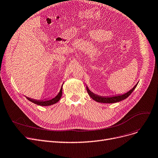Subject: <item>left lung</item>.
Wrapping results in <instances>:
<instances>
[{"instance_id":"left-lung-1","label":"left lung","mask_w":158,"mask_h":158,"mask_svg":"<svg viewBox=\"0 0 158 158\" xmlns=\"http://www.w3.org/2000/svg\"><path fill=\"white\" fill-rule=\"evenodd\" d=\"M138 83H137L133 88H132L129 92L127 93L123 94V95H119L117 96H113V97H102V96H99L98 95H95L94 93H92L90 90H89L88 88L86 87V90L88 95L90 96V98H92L95 101L99 102H102V103H114V102H119L122 100H124L127 99L128 96L132 94V92L134 91L135 87L138 85Z\"/></svg>"}]
</instances>
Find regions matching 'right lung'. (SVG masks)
<instances>
[{
	"mask_svg": "<svg viewBox=\"0 0 158 158\" xmlns=\"http://www.w3.org/2000/svg\"><path fill=\"white\" fill-rule=\"evenodd\" d=\"M63 86V85H62ZM62 86H61V88H60V90L59 92V93L54 98L52 99H50V100H46V101H39V100H35V99H30L29 98H26L27 99H28L29 101H30L31 102H33V103H35L36 105H40V106H49V105H53L55 103H56V102H57L60 98L61 96H62Z\"/></svg>",
	"mask_w": 158,
	"mask_h": 158,
	"instance_id": "right-lung-1",
	"label": "right lung"
}]
</instances>
